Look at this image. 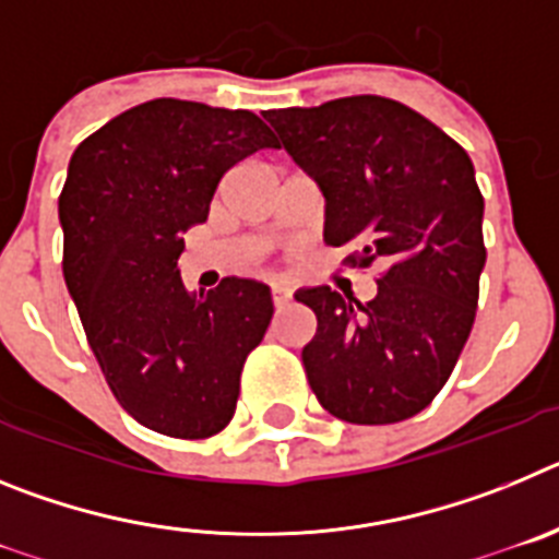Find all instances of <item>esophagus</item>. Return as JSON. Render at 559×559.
Segmentation results:
<instances>
[{
  "instance_id": "esophagus-1",
  "label": "esophagus",
  "mask_w": 559,
  "mask_h": 559,
  "mask_svg": "<svg viewBox=\"0 0 559 559\" xmlns=\"http://www.w3.org/2000/svg\"><path fill=\"white\" fill-rule=\"evenodd\" d=\"M271 302H274V308H285V305L290 302V290L283 288V285H276V288L271 290Z\"/></svg>"
}]
</instances>
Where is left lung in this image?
Instances as JSON below:
<instances>
[{
  "label": "left lung",
  "instance_id": "left-lung-1",
  "mask_svg": "<svg viewBox=\"0 0 559 559\" xmlns=\"http://www.w3.org/2000/svg\"><path fill=\"white\" fill-rule=\"evenodd\" d=\"M285 151L324 195V243L378 263L369 302L302 288L316 313L302 349L310 389L333 417L389 426L414 417L451 378L473 330L484 199L471 156L414 108L378 95L265 111Z\"/></svg>",
  "mask_w": 559,
  "mask_h": 559
}]
</instances>
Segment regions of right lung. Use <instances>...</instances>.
Returning <instances> with one entry per match:
<instances>
[{"label": "right lung", "mask_w": 559, "mask_h": 559, "mask_svg": "<svg viewBox=\"0 0 559 559\" xmlns=\"http://www.w3.org/2000/svg\"><path fill=\"white\" fill-rule=\"evenodd\" d=\"M260 147L280 145L257 114L159 97L114 117L69 162L58 199L69 296L117 403L165 437L229 426L271 324L269 285L226 276L192 296L179 274L185 231Z\"/></svg>", "instance_id": "right-lung-1"}]
</instances>
